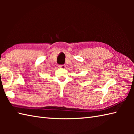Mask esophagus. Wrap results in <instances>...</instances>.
I'll use <instances>...</instances> for the list:
<instances>
[{"instance_id": "1", "label": "esophagus", "mask_w": 134, "mask_h": 134, "mask_svg": "<svg viewBox=\"0 0 134 134\" xmlns=\"http://www.w3.org/2000/svg\"><path fill=\"white\" fill-rule=\"evenodd\" d=\"M59 67L60 68H62V69H65V65L63 64V65H59Z\"/></svg>"}]
</instances>
